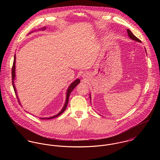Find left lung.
Instances as JSON below:
<instances>
[{"instance_id": "obj_1", "label": "left lung", "mask_w": 160, "mask_h": 160, "mask_svg": "<svg viewBox=\"0 0 160 160\" xmlns=\"http://www.w3.org/2000/svg\"><path fill=\"white\" fill-rule=\"evenodd\" d=\"M127 31H128V36H129V37L131 39H133L134 41H137V42H141V41L140 40V39H138V38H137V37H136L133 34H132V32L129 30V29H127ZM90 98H91V95H90Z\"/></svg>"}]
</instances>
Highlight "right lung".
I'll use <instances>...</instances> for the list:
<instances>
[{
    "mask_svg": "<svg viewBox=\"0 0 160 160\" xmlns=\"http://www.w3.org/2000/svg\"><path fill=\"white\" fill-rule=\"evenodd\" d=\"M45 29H46V27L42 28H41V29H39V30H45ZM15 60H16V57H15V56H14V60H13V67H12V85H13L14 91H15V93H16L17 99L18 100V96H17V94L16 88H15V85H14V80L15 79V62H16ZM79 82H80L79 79H77L75 80L73 82H72V83L70 84V86H69L68 89V90H67V97H66L67 99H66V101H65V105H64L63 108L62 109L61 112H60L58 114H56V115H55V116H52V117H50V118H41V119H52V118H56V117L60 116L62 113H63V112L65 111V110H66V108H67V105H68V103L69 97V95H70L71 92L74 89V88L75 87H76V86H77L78 84H79ZM18 102H20L19 100H18Z\"/></svg>",
    "mask_w": 160,
    "mask_h": 160,
    "instance_id": "add662e5",
    "label": "right lung"
}]
</instances>
